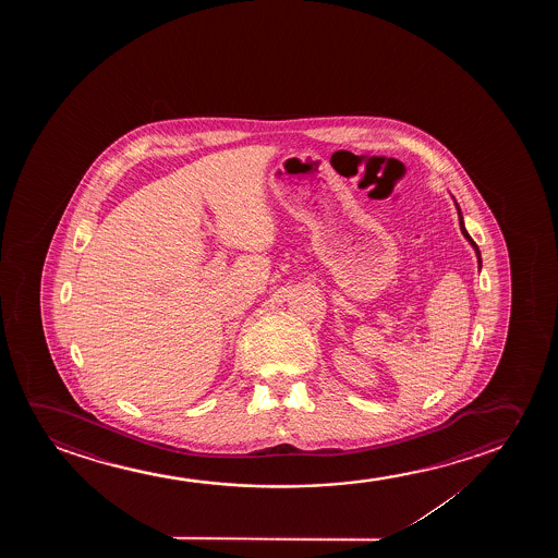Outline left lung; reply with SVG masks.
I'll list each match as a JSON object with an SVG mask.
<instances>
[{"mask_svg":"<svg viewBox=\"0 0 558 558\" xmlns=\"http://www.w3.org/2000/svg\"><path fill=\"white\" fill-rule=\"evenodd\" d=\"M458 211H459V225H461V232H463V236H465L466 240H469V242H471V245H473L474 252H476V257H478V267H481L482 259H481V252H478V245L474 244L473 238L469 236V232H466V230H465V225H463V215H461V209H459V207H458Z\"/></svg>","mask_w":558,"mask_h":558,"instance_id":"obj_1","label":"left lung"}]
</instances>
